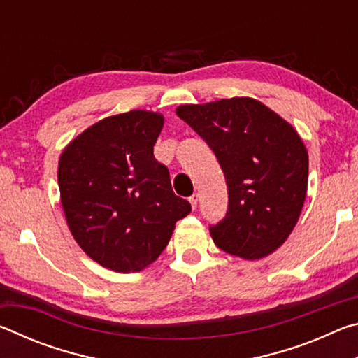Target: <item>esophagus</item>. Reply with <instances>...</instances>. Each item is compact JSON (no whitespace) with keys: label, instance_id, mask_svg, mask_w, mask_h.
Segmentation results:
<instances>
[{"label":"esophagus","instance_id":"esophagus-1","mask_svg":"<svg viewBox=\"0 0 358 358\" xmlns=\"http://www.w3.org/2000/svg\"><path fill=\"white\" fill-rule=\"evenodd\" d=\"M197 201H199V196H197V194H192V196L189 197V203H191L192 210H196V207H197Z\"/></svg>","mask_w":358,"mask_h":358}]
</instances>
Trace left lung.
I'll use <instances>...</instances> for the list:
<instances>
[{"label": "left lung", "mask_w": 358, "mask_h": 358, "mask_svg": "<svg viewBox=\"0 0 358 358\" xmlns=\"http://www.w3.org/2000/svg\"><path fill=\"white\" fill-rule=\"evenodd\" d=\"M213 150L229 207L210 227L217 248L248 260L278 250L299 221L308 187V151L292 126L252 98L177 107Z\"/></svg>", "instance_id": "obj_1"}]
</instances>
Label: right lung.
<instances>
[{"mask_svg": "<svg viewBox=\"0 0 358 358\" xmlns=\"http://www.w3.org/2000/svg\"><path fill=\"white\" fill-rule=\"evenodd\" d=\"M162 126L156 112L113 115L85 129L59 156V196L72 237L118 273L155 262L175 222L191 211L173 194L167 167L155 159Z\"/></svg>", "mask_w": 358, "mask_h": 358, "instance_id": "add662e5", "label": "right lung"}]
</instances>
